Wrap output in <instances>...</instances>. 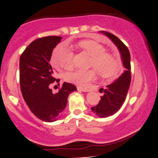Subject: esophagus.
Here are the masks:
<instances>
[{
  "label": "esophagus",
  "mask_w": 158,
  "mask_h": 158,
  "mask_svg": "<svg viewBox=\"0 0 158 158\" xmlns=\"http://www.w3.org/2000/svg\"><path fill=\"white\" fill-rule=\"evenodd\" d=\"M77 90L82 91V92H89V89H85V88H83V87H80V86H77Z\"/></svg>",
  "instance_id": "1"
}]
</instances>
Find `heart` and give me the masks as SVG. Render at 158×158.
<instances>
[{"mask_svg": "<svg viewBox=\"0 0 158 158\" xmlns=\"http://www.w3.org/2000/svg\"><path fill=\"white\" fill-rule=\"evenodd\" d=\"M78 46L92 57L90 66H93L103 77H111L116 73L118 61L114 55L106 52V48L95 40H85L79 42ZM74 53L66 43L59 44L53 51L52 63L56 69H69L73 65ZM94 69H75L66 74V79L81 86H87L95 79Z\"/></svg>", "mask_w": 158, "mask_h": 158, "instance_id": "b5f03b06", "label": "heart"}]
</instances>
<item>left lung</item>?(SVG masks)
Masks as SVG:
<instances>
[{
  "mask_svg": "<svg viewBox=\"0 0 158 158\" xmlns=\"http://www.w3.org/2000/svg\"><path fill=\"white\" fill-rule=\"evenodd\" d=\"M100 32L108 37L117 46L124 67L123 72L118 78L106 86V89H103L104 94L101 96L98 104L91 108L94 114L99 118H104L115 114L125 101L131 83V57L128 48L118 37L105 31Z\"/></svg>",
  "mask_w": 158,
  "mask_h": 158,
  "instance_id": "left-lung-1",
  "label": "left lung"
}]
</instances>
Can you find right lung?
I'll return each mask as SVG.
<instances>
[{
    "label": "right lung",
    "mask_w": 158,
    "mask_h": 158,
    "mask_svg": "<svg viewBox=\"0 0 158 158\" xmlns=\"http://www.w3.org/2000/svg\"><path fill=\"white\" fill-rule=\"evenodd\" d=\"M61 39L59 36L37 39L27 46L20 57L22 95L31 112L45 122H54L60 118L69 94L77 90L75 86L66 82L57 93H52L50 88L56 78L49 61L53 49Z\"/></svg>",
    "instance_id": "1"
}]
</instances>
